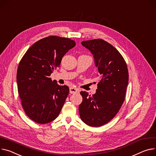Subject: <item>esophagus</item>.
<instances>
[{
	"mask_svg": "<svg viewBox=\"0 0 156 156\" xmlns=\"http://www.w3.org/2000/svg\"><path fill=\"white\" fill-rule=\"evenodd\" d=\"M79 92V90L73 87H71L69 88V93L71 94H75V93H77Z\"/></svg>",
	"mask_w": 156,
	"mask_h": 156,
	"instance_id": "1",
	"label": "esophagus"
}]
</instances>
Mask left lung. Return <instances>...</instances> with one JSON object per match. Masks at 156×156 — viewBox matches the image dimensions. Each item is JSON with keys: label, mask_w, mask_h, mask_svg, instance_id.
Listing matches in <instances>:
<instances>
[{"label": "left lung", "mask_w": 156, "mask_h": 156, "mask_svg": "<svg viewBox=\"0 0 156 156\" xmlns=\"http://www.w3.org/2000/svg\"><path fill=\"white\" fill-rule=\"evenodd\" d=\"M81 44L93 54L100 79L95 94L89 96L86 91L80 92L83 101L79 113L87 125L98 127L116 115L125 100L128 68L119 51L103 39L85 41Z\"/></svg>", "instance_id": "1"}]
</instances>
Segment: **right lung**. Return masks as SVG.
<instances>
[{
	"mask_svg": "<svg viewBox=\"0 0 156 156\" xmlns=\"http://www.w3.org/2000/svg\"><path fill=\"white\" fill-rule=\"evenodd\" d=\"M75 45V41L69 38L50 36L34 43L20 61L17 71L18 93L24 112L34 122L44 124L59 115L69 90L49 76Z\"/></svg>",
	"mask_w": 156,
	"mask_h": 156,
	"instance_id": "add662e5",
	"label": "right lung"
}]
</instances>
